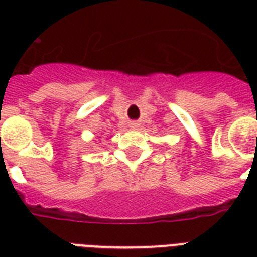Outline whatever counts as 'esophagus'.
Masks as SVG:
<instances>
[{
	"label": "esophagus",
	"mask_w": 257,
	"mask_h": 257,
	"mask_svg": "<svg viewBox=\"0 0 257 257\" xmlns=\"http://www.w3.org/2000/svg\"><path fill=\"white\" fill-rule=\"evenodd\" d=\"M131 126H132V128H137V126H139V122H137V121H133V122H131Z\"/></svg>",
	"instance_id": "1"
}]
</instances>
